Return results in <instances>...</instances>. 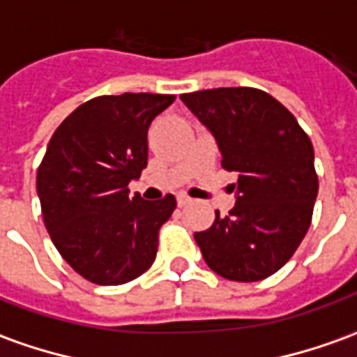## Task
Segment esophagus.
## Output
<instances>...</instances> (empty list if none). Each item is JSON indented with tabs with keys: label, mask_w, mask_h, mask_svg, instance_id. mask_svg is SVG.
Returning <instances> with one entry per match:
<instances>
[{
	"label": "esophagus",
	"mask_w": 357,
	"mask_h": 357,
	"mask_svg": "<svg viewBox=\"0 0 357 357\" xmlns=\"http://www.w3.org/2000/svg\"><path fill=\"white\" fill-rule=\"evenodd\" d=\"M189 204H191V199H189V197H185V195H179L178 197L179 208H185V206H189Z\"/></svg>",
	"instance_id": "esophagus-1"
}]
</instances>
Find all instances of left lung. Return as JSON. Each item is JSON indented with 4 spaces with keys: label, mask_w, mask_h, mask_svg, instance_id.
Instances as JSON below:
<instances>
[{
    "label": "left lung",
    "mask_w": 357,
    "mask_h": 357,
    "mask_svg": "<svg viewBox=\"0 0 357 357\" xmlns=\"http://www.w3.org/2000/svg\"><path fill=\"white\" fill-rule=\"evenodd\" d=\"M206 126L222 166L237 172L235 206L206 231L195 233L204 262L229 281L252 283L281 269L304 239L317 176L314 147L296 118L266 91L218 88L183 93Z\"/></svg>",
    "instance_id": "obj_1"
}]
</instances>
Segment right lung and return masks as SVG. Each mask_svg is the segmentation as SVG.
<instances>
[{"instance_id": "1", "label": "right lung", "mask_w": 357, "mask_h": 357, "mask_svg": "<svg viewBox=\"0 0 357 357\" xmlns=\"http://www.w3.org/2000/svg\"><path fill=\"white\" fill-rule=\"evenodd\" d=\"M174 95H102L84 102L53 133L36 187L47 233L66 264L95 284H122L156 258L158 229L176 208L130 197L147 166L151 122Z\"/></svg>"}]
</instances>
